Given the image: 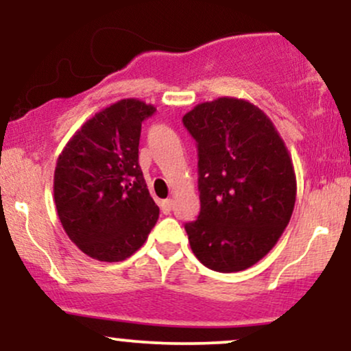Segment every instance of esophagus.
Wrapping results in <instances>:
<instances>
[{
  "instance_id": "esophagus-1",
  "label": "esophagus",
  "mask_w": 351,
  "mask_h": 351,
  "mask_svg": "<svg viewBox=\"0 0 351 351\" xmlns=\"http://www.w3.org/2000/svg\"><path fill=\"white\" fill-rule=\"evenodd\" d=\"M160 208H162L163 215H170L171 208H173V201L171 199H163L162 203H160Z\"/></svg>"
}]
</instances>
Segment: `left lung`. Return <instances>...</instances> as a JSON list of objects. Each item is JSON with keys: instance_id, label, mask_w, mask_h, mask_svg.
<instances>
[{"instance_id": "obj_1", "label": "left lung", "mask_w": 351, "mask_h": 351, "mask_svg": "<svg viewBox=\"0 0 351 351\" xmlns=\"http://www.w3.org/2000/svg\"><path fill=\"white\" fill-rule=\"evenodd\" d=\"M198 143V219L184 224L208 269L239 272L276 245L297 195L292 158L267 115L244 99L198 104L183 117Z\"/></svg>"}]
</instances>
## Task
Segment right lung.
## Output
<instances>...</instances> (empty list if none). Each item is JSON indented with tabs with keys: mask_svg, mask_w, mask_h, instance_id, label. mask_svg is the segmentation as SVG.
<instances>
[{
	"mask_svg": "<svg viewBox=\"0 0 351 351\" xmlns=\"http://www.w3.org/2000/svg\"><path fill=\"white\" fill-rule=\"evenodd\" d=\"M155 110L138 99L119 100L88 119L60 152L56 209L69 239L92 259H127L158 219L138 165L142 122Z\"/></svg>",
	"mask_w": 351,
	"mask_h": 351,
	"instance_id": "right-lung-1",
	"label": "right lung"
}]
</instances>
